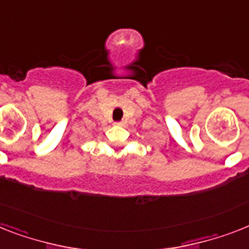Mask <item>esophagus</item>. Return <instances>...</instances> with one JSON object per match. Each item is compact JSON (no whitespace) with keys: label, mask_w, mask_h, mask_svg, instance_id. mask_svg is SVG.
<instances>
[{"label":"esophagus","mask_w":249,"mask_h":249,"mask_svg":"<svg viewBox=\"0 0 249 249\" xmlns=\"http://www.w3.org/2000/svg\"><path fill=\"white\" fill-rule=\"evenodd\" d=\"M116 124L117 126H124V124H126V122H124V121H120V122H116Z\"/></svg>","instance_id":"1"}]
</instances>
